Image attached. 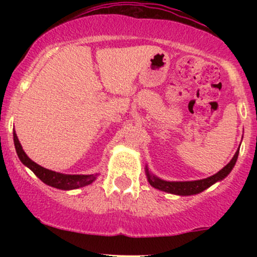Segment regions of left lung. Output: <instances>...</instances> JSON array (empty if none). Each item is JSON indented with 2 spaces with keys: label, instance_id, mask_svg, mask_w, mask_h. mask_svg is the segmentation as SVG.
<instances>
[{
  "label": "left lung",
  "instance_id": "1",
  "mask_svg": "<svg viewBox=\"0 0 257 257\" xmlns=\"http://www.w3.org/2000/svg\"><path fill=\"white\" fill-rule=\"evenodd\" d=\"M239 147H238L237 152L234 153L233 158L229 161V163L223 167L220 172L209 176V178L202 180H193V181H167V180L158 178L155 174H152L146 166L145 173L147 181L150 182V185H151L152 187L167 193L178 194V196H193V194H198L206 190L208 187H210V186H213L214 184H216V182L225 179L226 176L232 172V169L235 166V162H237L238 159V155H239Z\"/></svg>",
  "mask_w": 257,
  "mask_h": 257
}]
</instances>
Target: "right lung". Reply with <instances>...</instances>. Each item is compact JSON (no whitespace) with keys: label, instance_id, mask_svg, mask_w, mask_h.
I'll list each match as a JSON object with an SVG mask.
<instances>
[{"label":"right lung","instance_id":"1","mask_svg":"<svg viewBox=\"0 0 257 257\" xmlns=\"http://www.w3.org/2000/svg\"><path fill=\"white\" fill-rule=\"evenodd\" d=\"M13 139L17 155L18 157H19L20 162H22L25 167H28L31 172H34L35 175H36L41 181H43L46 185L52 186V187L54 188H59V190L70 191L90 185L91 182L95 181L96 178H98L99 174H90V175H72V174H63L46 169V168L38 166L37 163H35L34 161H31V159L28 157V155L24 152L22 145H20L16 131L13 132Z\"/></svg>","mask_w":257,"mask_h":257}]
</instances>
